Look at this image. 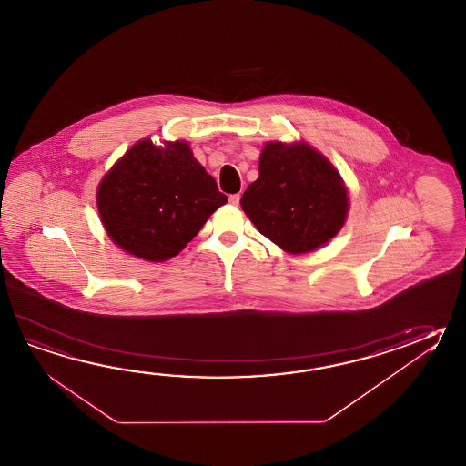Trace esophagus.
<instances>
[{
  "label": "esophagus",
  "instance_id": "34e87169",
  "mask_svg": "<svg viewBox=\"0 0 466 466\" xmlns=\"http://www.w3.org/2000/svg\"><path fill=\"white\" fill-rule=\"evenodd\" d=\"M238 202H240V194H230V196H228V204L238 206Z\"/></svg>",
  "mask_w": 466,
  "mask_h": 466
}]
</instances>
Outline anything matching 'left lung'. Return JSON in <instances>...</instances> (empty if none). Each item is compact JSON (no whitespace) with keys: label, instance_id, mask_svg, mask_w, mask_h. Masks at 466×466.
Listing matches in <instances>:
<instances>
[{"label":"left lung","instance_id":"left-lung-1","mask_svg":"<svg viewBox=\"0 0 466 466\" xmlns=\"http://www.w3.org/2000/svg\"><path fill=\"white\" fill-rule=\"evenodd\" d=\"M240 206L262 236L289 254H305L335 238L345 224L349 194L339 171L305 143H267L258 177Z\"/></svg>","mask_w":466,"mask_h":466}]
</instances>
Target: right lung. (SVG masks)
Masks as SVG:
<instances>
[{"mask_svg": "<svg viewBox=\"0 0 466 466\" xmlns=\"http://www.w3.org/2000/svg\"><path fill=\"white\" fill-rule=\"evenodd\" d=\"M107 236L149 262L177 256L228 202L184 141L134 144L106 174L96 194Z\"/></svg>", "mask_w": 466, "mask_h": 466, "instance_id": "obj_1", "label": "right lung"}]
</instances>
